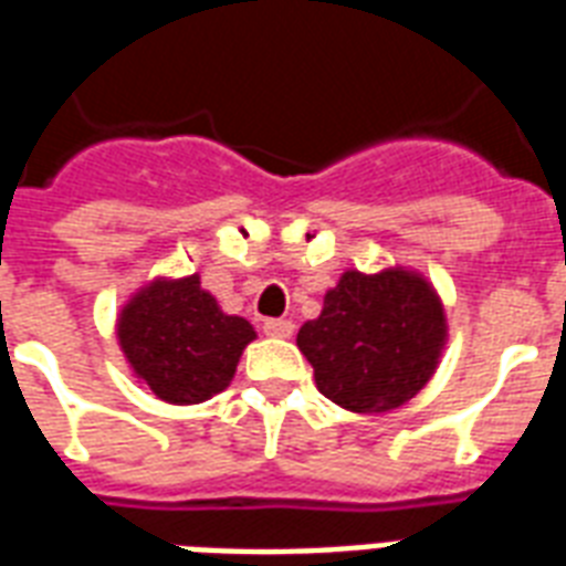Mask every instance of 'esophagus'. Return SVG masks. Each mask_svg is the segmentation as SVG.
I'll return each mask as SVG.
<instances>
[{
	"label": "esophagus",
	"instance_id": "1",
	"mask_svg": "<svg viewBox=\"0 0 566 566\" xmlns=\"http://www.w3.org/2000/svg\"><path fill=\"white\" fill-rule=\"evenodd\" d=\"M264 332L270 338H291L293 335V323L291 321H282V317H275V321H266L264 323Z\"/></svg>",
	"mask_w": 566,
	"mask_h": 566
}]
</instances>
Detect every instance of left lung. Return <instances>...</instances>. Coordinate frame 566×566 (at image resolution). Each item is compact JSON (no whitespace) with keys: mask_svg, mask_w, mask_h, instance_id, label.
Listing matches in <instances>:
<instances>
[{"mask_svg":"<svg viewBox=\"0 0 566 566\" xmlns=\"http://www.w3.org/2000/svg\"><path fill=\"white\" fill-rule=\"evenodd\" d=\"M446 344L437 291L416 273L347 270L296 335L321 395L350 412L403 407L427 386Z\"/></svg>","mask_w":566,"mask_h":566,"instance_id":"left-lung-1","label":"left lung"}]
</instances>
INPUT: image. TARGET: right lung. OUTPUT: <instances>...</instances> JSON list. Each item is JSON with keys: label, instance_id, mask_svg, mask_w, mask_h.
I'll return each mask as SVG.
<instances>
[{"label": "right lung", "instance_id": "add662e5", "mask_svg": "<svg viewBox=\"0 0 566 566\" xmlns=\"http://www.w3.org/2000/svg\"><path fill=\"white\" fill-rule=\"evenodd\" d=\"M252 338V323L222 312L198 275L148 284L118 321L120 350L133 370L157 398L180 407L226 391Z\"/></svg>", "mask_w": 566, "mask_h": 566}]
</instances>
